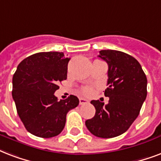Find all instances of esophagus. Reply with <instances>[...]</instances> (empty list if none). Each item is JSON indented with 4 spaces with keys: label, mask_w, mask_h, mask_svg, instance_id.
Masks as SVG:
<instances>
[{
    "label": "esophagus",
    "mask_w": 161,
    "mask_h": 161,
    "mask_svg": "<svg viewBox=\"0 0 161 161\" xmlns=\"http://www.w3.org/2000/svg\"><path fill=\"white\" fill-rule=\"evenodd\" d=\"M88 103H89L88 100L83 99V98H79V104L80 105H85V104H88Z\"/></svg>",
    "instance_id": "esophagus-1"
}]
</instances>
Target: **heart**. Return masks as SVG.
<instances>
[{"instance_id":"1","label":"heart","mask_w":161,"mask_h":161,"mask_svg":"<svg viewBox=\"0 0 161 161\" xmlns=\"http://www.w3.org/2000/svg\"><path fill=\"white\" fill-rule=\"evenodd\" d=\"M82 91L84 94H87V95H89V94H91L92 93V89L90 87H84L83 89H82Z\"/></svg>"}]
</instances>
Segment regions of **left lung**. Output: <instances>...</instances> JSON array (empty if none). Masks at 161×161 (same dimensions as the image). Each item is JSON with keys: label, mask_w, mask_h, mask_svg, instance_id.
<instances>
[{"label": "left lung", "mask_w": 161, "mask_h": 161, "mask_svg": "<svg viewBox=\"0 0 161 161\" xmlns=\"http://www.w3.org/2000/svg\"><path fill=\"white\" fill-rule=\"evenodd\" d=\"M99 57L108 64L105 96L110 100L105 105L92 100L95 115L85 125L96 137L115 138L124 133L139 115L147 96V78L139 62L128 54L103 50Z\"/></svg>", "instance_id": "left-lung-1"}]
</instances>
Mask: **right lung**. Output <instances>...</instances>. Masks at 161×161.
<instances>
[{"instance_id": "right-lung-1", "label": "right lung", "mask_w": 161, "mask_h": 161, "mask_svg": "<svg viewBox=\"0 0 161 161\" xmlns=\"http://www.w3.org/2000/svg\"><path fill=\"white\" fill-rule=\"evenodd\" d=\"M70 58L63 52H39L25 58L12 78V98L28 132L40 138H52L63 130L67 112L79 100L70 95L57 100L54 93L66 80Z\"/></svg>"}]
</instances>
